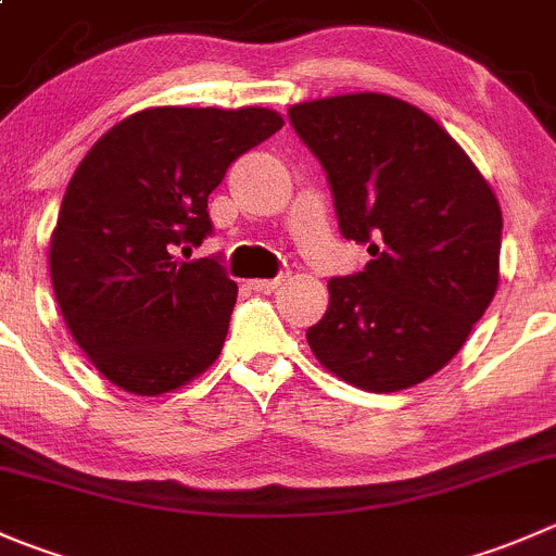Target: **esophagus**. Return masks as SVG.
Returning a JSON list of instances; mask_svg holds the SVG:
<instances>
[{"label": "esophagus", "mask_w": 556, "mask_h": 556, "mask_svg": "<svg viewBox=\"0 0 556 556\" xmlns=\"http://www.w3.org/2000/svg\"><path fill=\"white\" fill-rule=\"evenodd\" d=\"M285 282V277H274V279H252L250 288L252 290H263V293H271V290H277L279 285Z\"/></svg>", "instance_id": "obj_1"}]
</instances>
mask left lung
Here are the masks:
<instances>
[{
    "label": "left lung",
    "instance_id": "8db88e82",
    "mask_svg": "<svg viewBox=\"0 0 556 556\" xmlns=\"http://www.w3.org/2000/svg\"><path fill=\"white\" fill-rule=\"evenodd\" d=\"M331 181L344 239L369 244L328 282L315 358L371 393L413 388L462 350L500 285L503 212L465 149L421 108L358 91L290 105Z\"/></svg>",
    "mask_w": 556,
    "mask_h": 556
}]
</instances>
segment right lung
<instances>
[{
  "label": "right lung",
  "instance_id": "obj_1",
  "mask_svg": "<svg viewBox=\"0 0 556 556\" xmlns=\"http://www.w3.org/2000/svg\"><path fill=\"white\" fill-rule=\"evenodd\" d=\"M282 124L255 105L147 108L75 168L48 244L53 295L91 366L122 391L160 396L217 361L239 288L217 261L174 250L212 233L208 195Z\"/></svg>",
  "mask_w": 556,
  "mask_h": 556
}]
</instances>
